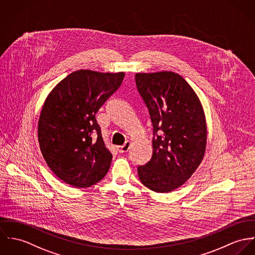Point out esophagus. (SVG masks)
Wrapping results in <instances>:
<instances>
[{"mask_svg":"<svg viewBox=\"0 0 255 255\" xmlns=\"http://www.w3.org/2000/svg\"><path fill=\"white\" fill-rule=\"evenodd\" d=\"M130 146H131V142L129 141H127L125 143H124V144H123V145L118 146V151H119V152H121V153H123V152H127V151L129 150Z\"/></svg>","mask_w":255,"mask_h":255,"instance_id":"esophagus-1","label":"esophagus"}]
</instances>
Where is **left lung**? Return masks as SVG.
<instances>
[{
  "instance_id": "1",
  "label": "left lung",
  "mask_w": 255,
  "mask_h": 255,
  "mask_svg": "<svg viewBox=\"0 0 255 255\" xmlns=\"http://www.w3.org/2000/svg\"><path fill=\"white\" fill-rule=\"evenodd\" d=\"M138 91L153 126L152 156L138 167L141 183L156 193H169L195 173L203 159L207 126L198 95L172 71L137 73Z\"/></svg>"
}]
</instances>
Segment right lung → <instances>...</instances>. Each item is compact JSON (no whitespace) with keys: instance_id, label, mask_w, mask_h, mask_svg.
Listing matches in <instances>:
<instances>
[{"instance_id":"1","label":"right lung","mask_w":255,"mask_h":255,"mask_svg":"<svg viewBox=\"0 0 255 255\" xmlns=\"http://www.w3.org/2000/svg\"><path fill=\"white\" fill-rule=\"evenodd\" d=\"M125 73L76 70L50 92L38 121L41 152L55 175L77 188L100 182L111 167L95 115L120 87Z\"/></svg>"}]
</instances>
